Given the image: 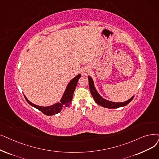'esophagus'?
<instances>
[{"label": "esophagus", "instance_id": "esophagus-1", "mask_svg": "<svg viewBox=\"0 0 159 159\" xmlns=\"http://www.w3.org/2000/svg\"><path fill=\"white\" fill-rule=\"evenodd\" d=\"M84 74H86V73H85V72H84Z\"/></svg>", "mask_w": 159, "mask_h": 159}]
</instances>
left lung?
<instances>
[{
  "label": "left lung",
  "mask_w": 159,
  "mask_h": 159,
  "mask_svg": "<svg viewBox=\"0 0 159 159\" xmlns=\"http://www.w3.org/2000/svg\"><path fill=\"white\" fill-rule=\"evenodd\" d=\"M88 79L89 81V90H90V93L93 96V98L95 101L96 103L101 107H103L105 108H120V107H125L127 105H128L129 103L133 100L134 96H133L132 98H130L129 100L123 102H112L108 101L107 99H105L102 98V97L98 92L97 89H95V87L94 86V82L91 76H88Z\"/></svg>",
  "instance_id": "8db88e82"
}]
</instances>
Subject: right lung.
<instances>
[{"mask_svg":"<svg viewBox=\"0 0 159 159\" xmlns=\"http://www.w3.org/2000/svg\"><path fill=\"white\" fill-rule=\"evenodd\" d=\"M81 77V75L79 74L78 75L76 76L73 79H72L68 84L66 86V88L64 92V94L62 95V97L60 99L59 102H57L50 106L47 107H42L39 106L35 104H33L28 99L26 98L25 95V98L26 101L28 102L29 105L34 107V108H37L39 111L43 112L44 114L47 116H52L54 114H57L61 112V110L65 107H67L70 105L74 93V91L76 88V86L77 85V82L79 80V79Z\"/></svg>","mask_w":159,"mask_h":159,"instance_id":"1","label":"right lung"}]
</instances>
